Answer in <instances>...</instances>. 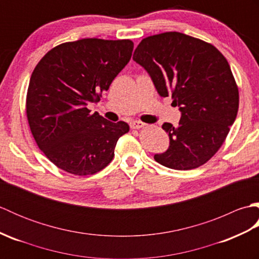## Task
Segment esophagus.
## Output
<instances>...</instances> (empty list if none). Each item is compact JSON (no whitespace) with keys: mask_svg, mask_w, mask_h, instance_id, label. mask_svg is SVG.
I'll list each match as a JSON object with an SVG mask.
<instances>
[{"mask_svg":"<svg viewBox=\"0 0 259 259\" xmlns=\"http://www.w3.org/2000/svg\"><path fill=\"white\" fill-rule=\"evenodd\" d=\"M145 125H146V123L141 122V121H137V120H134V121H131V122H130V126L133 129H140Z\"/></svg>","mask_w":259,"mask_h":259,"instance_id":"obj_1","label":"esophagus"}]
</instances>
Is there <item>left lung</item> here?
<instances>
[{"instance_id":"obj_1","label":"left lung","mask_w":259,"mask_h":259,"mask_svg":"<svg viewBox=\"0 0 259 259\" xmlns=\"http://www.w3.org/2000/svg\"><path fill=\"white\" fill-rule=\"evenodd\" d=\"M134 60L151 76L161 97L171 96L181 118L164 122L170 139L155 160L176 170L206 163L224 144L239 107V92L226 58L210 43L180 32L145 37Z\"/></svg>"}]
</instances>
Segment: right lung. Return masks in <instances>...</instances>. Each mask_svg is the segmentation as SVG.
<instances>
[{
	"label": "right lung",
	"instance_id": "right-lung-1",
	"mask_svg": "<svg viewBox=\"0 0 259 259\" xmlns=\"http://www.w3.org/2000/svg\"><path fill=\"white\" fill-rule=\"evenodd\" d=\"M133 50L131 40L82 38L53 48L33 70L27 121L36 145L58 168L88 176L111 162L129 124L91 113L88 104L100 101Z\"/></svg>",
	"mask_w": 259,
	"mask_h": 259
}]
</instances>
